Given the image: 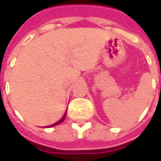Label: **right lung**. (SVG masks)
Wrapping results in <instances>:
<instances>
[{
	"instance_id": "1",
	"label": "right lung",
	"mask_w": 161,
	"mask_h": 161,
	"mask_svg": "<svg viewBox=\"0 0 161 161\" xmlns=\"http://www.w3.org/2000/svg\"><path fill=\"white\" fill-rule=\"evenodd\" d=\"M66 114H67V113H65V114L64 115L63 117H62V118L60 119L59 121H57V122H55L54 124H52V125H50V126H47V128H52V127H54V126H56V125H58V124H60L61 122H63V121H64V119H65V116H66Z\"/></svg>"
}]
</instances>
